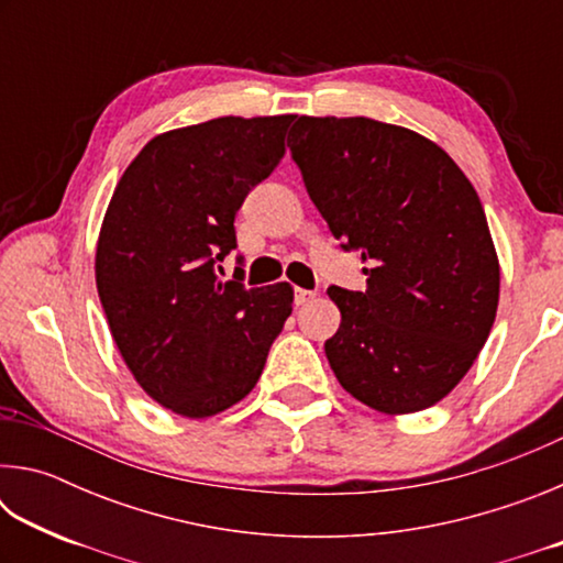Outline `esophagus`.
<instances>
[{"instance_id": "34e87169", "label": "esophagus", "mask_w": 563, "mask_h": 563, "mask_svg": "<svg viewBox=\"0 0 563 563\" xmlns=\"http://www.w3.org/2000/svg\"><path fill=\"white\" fill-rule=\"evenodd\" d=\"M318 298V290H305V288H295V305H308Z\"/></svg>"}]
</instances>
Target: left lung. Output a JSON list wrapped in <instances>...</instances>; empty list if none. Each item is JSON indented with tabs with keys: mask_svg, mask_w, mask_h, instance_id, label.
<instances>
[{
	"mask_svg": "<svg viewBox=\"0 0 563 563\" xmlns=\"http://www.w3.org/2000/svg\"><path fill=\"white\" fill-rule=\"evenodd\" d=\"M288 146L332 235L369 263L365 292L328 288L338 383L385 415L437 405L470 373L499 305L470 178L422 133L365 117H300Z\"/></svg>",
	"mask_w": 563,
	"mask_h": 563,
	"instance_id": "obj_1",
	"label": "left lung"
}]
</instances>
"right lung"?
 I'll use <instances>...</instances> for the list:
<instances>
[{
  "label": "right lung",
  "mask_w": 563,
  "mask_h": 563,
  "mask_svg": "<svg viewBox=\"0 0 563 563\" xmlns=\"http://www.w3.org/2000/svg\"><path fill=\"white\" fill-rule=\"evenodd\" d=\"M292 119L221 117L158 133L113 188L93 258L99 300L133 379L174 415L241 402L292 312L290 283L245 290L213 273Z\"/></svg>",
  "instance_id": "1"
}]
</instances>
